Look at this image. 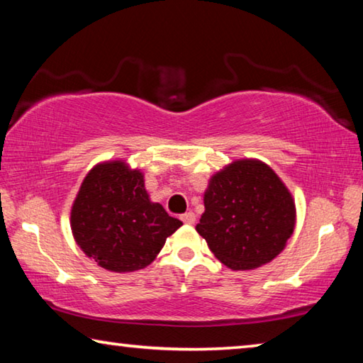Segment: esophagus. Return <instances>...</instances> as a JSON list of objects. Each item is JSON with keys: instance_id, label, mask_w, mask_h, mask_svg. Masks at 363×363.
I'll return each instance as SVG.
<instances>
[{"instance_id": "esophagus-1", "label": "esophagus", "mask_w": 363, "mask_h": 363, "mask_svg": "<svg viewBox=\"0 0 363 363\" xmlns=\"http://www.w3.org/2000/svg\"><path fill=\"white\" fill-rule=\"evenodd\" d=\"M181 220L184 224H195V214L192 213V211H189V213H184L182 216H181Z\"/></svg>"}]
</instances>
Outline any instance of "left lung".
Wrapping results in <instances>:
<instances>
[{
    "label": "left lung",
    "mask_w": 363,
    "mask_h": 363,
    "mask_svg": "<svg viewBox=\"0 0 363 363\" xmlns=\"http://www.w3.org/2000/svg\"><path fill=\"white\" fill-rule=\"evenodd\" d=\"M196 232L232 270L267 264L284 251L296 223L294 200L259 160H235L214 174Z\"/></svg>",
    "instance_id": "obj_1"
}]
</instances>
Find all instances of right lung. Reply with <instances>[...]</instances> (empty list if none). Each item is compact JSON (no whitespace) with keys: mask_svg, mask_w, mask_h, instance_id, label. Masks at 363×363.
I'll return each instance as SVG.
<instances>
[{"mask_svg":"<svg viewBox=\"0 0 363 363\" xmlns=\"http://www.w3.org/2000/svg\"><path fill=\"white\" fill-rule=\"evenodd\" d=\"M83 253L112 272H134L155 259L182 223L153 203L144 174L123 160L104 162L86 174L70 213Z\"/></svg>","mask_w":363,"mask_h":363,"instance_id":"add662e5","label":"right lung"}]
</instances>
